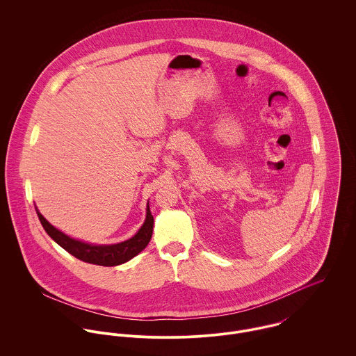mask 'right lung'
Instances as JSON below:
<instances>
[{"mask_svg":"<svg viewBox=\"0 0 356 356\" xmlns=\"http://www.w3.org/2000/svg\"><path fill=\"white\" fill-rule=\"evenodd\" d=\"M37 215L45 232L61 248H64L68 254L75 256L82 261L97 264V266L111 267V266H119L122 263H126L130 259H133L136 254H140L143 250H145V247L152 238L153 216L149 209V204L147 205L145 222L141 226V229L137 232V234L123 243L111 244V245H93V244H88V243L71 238L70 236L64 234L63 232L51 226L38 211H37Z\"/></svg>","mask_w":356,"mask_h":356,"instance_id":"add662e5","label":"right lung"}]
</instances>
